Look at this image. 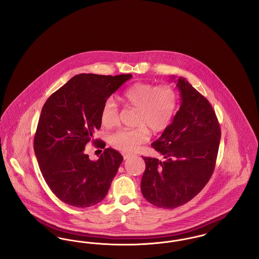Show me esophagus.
<instances>
[{"label":"esophagus","instance_id":"obj_1","mask_svg":"<svg viewBox=\"0 0 259 259\" xmlns=\"http://www.w3.org/2000/svg\"><path fill=\"white\" fill-rule=\"evenodd\" d=\"M122 155H123L124 159H128L133 156V154H130V153H122Z\"/></svg>","mask_w":259,"mask_h":259}]
</instances>
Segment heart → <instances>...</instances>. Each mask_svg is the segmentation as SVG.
<instances>
[{"label":"heart","instance_id":"b5f03b06","mask_svg":"<svg viewBox=\"0 0 259 259\" xmlns=\"http://www.w3.org/2000/svg\"><path fill=\"white\" fill-rule=\"evenodd\" d=\"M126 106L137 109L136 128H122L110 136V144L124 152H133L141 144L148 141L150 129L161 132L170 123L178 108V95L169 85L155 87L151 83L138 82L126 88L120 95ZM118 108L114 100L106 99L101 109V122L105 127L115 125Z\"/></svg>","mask_w":259,"mask_h":259}]
</instances>
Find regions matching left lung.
<instances>
[{"label": "left lung", "instance_id": "left-lung-1", "mask_svg": "<svg viewBox=\"0 0 259 259\" xmlns=\"http://www.w3.org/2000/svg\"><path fill=\"white\" fill-rule=\"evenodd\" d=\"M177 87L182 101L180 110L160 138L151 144L165 160L144 157L146 170L141 182L144 197L164 209L185 205L207 185L222 137L209 101L184 77H179Z\"/></svg>", "mask_w": 259, "mask_h": 259}]
</instances>
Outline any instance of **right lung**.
I'll return each mask as SVG.
<instances>
[{"instance_id":"1","label":"right lung","mask_w":259,"mask_h":259,"mask_svg":"<svg viewBox=\"0 0 259 259\" xmlns=\"http://www.w3.org/2000/svg\"><path fill=\"white\" fill-rule=\"evenodd\" d=\"M131 77L76 74L45 103L34 150L46 183L64 203L87 208L106 197L123 157L109 148L98 160H90L84 149L101 128L104 102ZM105 146L100 141L99 147Z\"/></svg>"}]
</instances>
